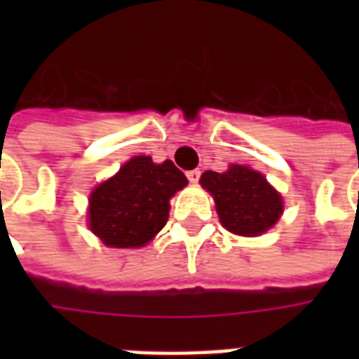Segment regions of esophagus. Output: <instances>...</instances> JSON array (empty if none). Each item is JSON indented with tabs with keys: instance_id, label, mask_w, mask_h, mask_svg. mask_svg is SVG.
<instances>
[{
	"instance_id": "34e87169",
	"label": "esophagus",
	"mask_w": 359,
	"mask_h": 359,
	"mask_svg": "<svg viewBox=\"0 0 359 359\" xmlns=\"http://www.w3.org/2000/svg\"><path fill=\"white\" fill-rule=\"evenodd\" d=\"M187 177H188V180H190V182H198V180H200V177H202V172L198 171V169H194V171H188L187 172Z\"/></svg>"
}]
</instances>
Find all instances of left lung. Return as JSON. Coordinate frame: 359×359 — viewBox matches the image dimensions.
Here are the masks:
<instances>
[{
  "label": "left lung",
  "instance_id": "left-lung-1",
  "mask_svg": "<svg viewBox=\"0 0 359 359\" xmlns=\"http://www.w3.org/2000/svg\"><path fill=\"white\" fill-rule=\"evenodd\" d=\"M202 187L215 198L219 219L226 231L241 236H257L275 225L283 213V198L262 172L244 165L229 171H205Z\"/></svg>",
  "mask_w": 359,
  "mask_h": 359
}]
</instances>
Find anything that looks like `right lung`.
<instances>
[{
  "mask_svg": "<svg viewBox=\"0 0 359 359\" xmlns=\"http://www.w3.org/2000/svg\"><path fill=\"white\" fill-rule=\"evenodd\" d=\"M188 184L172 161L136 156L90 196V229L111 248H140L169 219V200Z\"/></svg>",
  "mask_w": 359,
  "mask_h": 359,
  "instance_id": "1",
  "label": "right lung"
}]
</instances>
